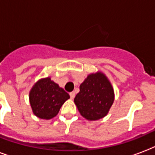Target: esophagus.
Returning a JSON list of instances; mask_svg holds the SVG:
<instances>
[{
  "instance_id": "34e87169",
  "label": "esophagus",
  "mask_w": 155,
  "mask_h": 155,
  "mask_svg": "<svg viewBox=\"0 0 155 155\" xmlns=\"http://www.w3.org/2000/svg\"><path fill=\"white\" fill-rule=\"evenodd\" d=\"M69 95H70V98H71V99H74V97L76 95V93H75L74 91H72V92L69 93Z\"/></svg>"
}]
</instances>
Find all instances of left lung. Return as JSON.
<instances>
[{"label":"left lung","instance_id":"left-lung-1","mask_svg":"<svg viewBox=\"0 0 155 155\" xmlns=\"http://www.w3.org/2000/svg\"><path fill=\"white\" fill-rule=\"evenodd\" d=\"M114 101V91L110 81L101 73L91 74L81 84L74 103L84 118L96 120L108 112Z\"/></svg>","mask_w":155,"mask_h":155}]
</instances>
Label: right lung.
Instances as JSON below:
<instances>
[{"label":"right lung","mask_w":155,"mask_h":155,"mask_svg":"<svg viewBox=\"0 0 155 155\" xmlns=\"http://www.w3.org/2000/svg\"><path fill=\"white\" fill-rule=\"evenodd\" d=\"M69 94L49 78L39 80L30 92V103L33 112L41 119L56 116Z\"/></svg>","instance_id":"add662e5"}]
</instances>
